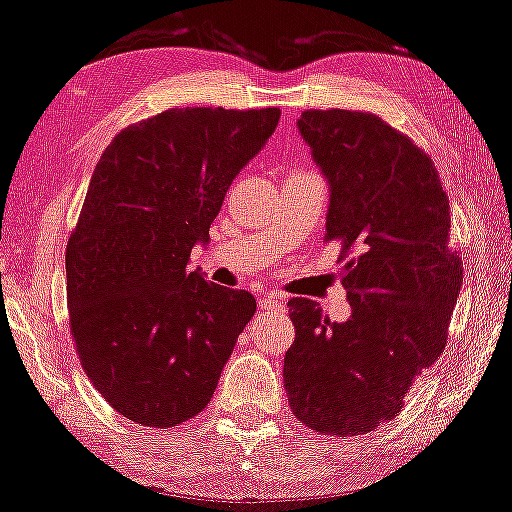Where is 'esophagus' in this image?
Masks as SVG:
<instances>
[{"mask_svg": "<svg viewBox=\"0 0 512 512\" xmlns=\"http://www.w3.org/2000/svg\"><path fill=\"white\" fill-rule=\"evenodd\" d=\"M258 307L268 310V307H284V303L275 296V293H265V296L258 298Z\"/></svg>", "mask_w": 512, "mask_h": 512, "instance_id": "1", "label": "esophagus"}]
</instances>
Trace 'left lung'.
Segmentation results:
<instances>
[{
  "mask_svg": "<svg viewBox=\"0 0 512 512\" xmlns=\"http://www.w3.org/2000/svg\"><path fill=\"white\" fill-rule=\"evenodd\" d=\"M296 125L328 184L326 240L352 254L340 268L352 314L338 324L314 300H289L284 389L305 426L359 436L394 419L443 352L464 268L447 247L436 165L408 137L345 109L305 111Z\"/></svg>",
  "mask_w": 512,
  "mask_h": 512,
  "instance_id": "left-lung-1",
  "label": "left lung"
}]
</instances>
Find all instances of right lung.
<instances>
[{"mask_svg": "<svg viewBox=\"0 0 512 512\" xmlns=\"http://www.w3.org/2000/svg\"><path fill=\"white\" fill-rule=\"evenodd\" d=\"M279 109H167L102 153L67 244V307L81 366L111 408L165 429L205 410L256 312L249 291L188 270L230 184Z\"/></svg>", "mask_w": 512, "mask_h": 512, "instance_id": "1", "label": "right lung"}]
</instances>
